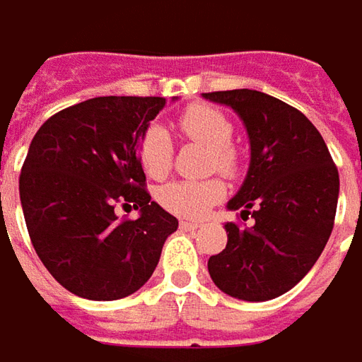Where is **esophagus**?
<instances>
[{
    "label": "esophagus",
    "mask_w": 362,
    "mask_h": 362,
    "mask_svg": "<svg viewBox=\"0 0 362 362\" xmlns=\"http://www.w3.org/2000/svg\"><path fill=\"white\" fill-rule=\"evenodd\" d=\"M180 228H182V230L194 232V230H196V228H200V226H198L196 222H188V220H182V222H180Z\"/></svg>",
    "instance_id": "obj_1"
}]
</instances>
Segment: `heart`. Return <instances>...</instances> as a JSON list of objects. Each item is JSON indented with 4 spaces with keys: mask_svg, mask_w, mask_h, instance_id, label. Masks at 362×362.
I'll list each match as a JSON object with an SVG mask.
<instances>
[{
    "mask_svg": "<svg viewBox=\"0 0 362 362\" xmlns=\"http://www.w3.org/2000/svg\"><path fill=\"white\" fill-rule=\"evenodd\" d=\"M182 134L192 142L210 150V166L222 174H236L238 154L230 146L232 122L220 110L204 104L190 106L180 116ZM140 160L150 178H164L172 166V140L168 132L152 126L140 142ZM226 188L218 178L208 180H176L160 188L158 200L168 212L184 218H202L224 198Z\"/></svg>",
    "mask_w": 362,
    "mask_h": 362,
    "instance_id": "1",
    "label": "heart"
}]
</instances>
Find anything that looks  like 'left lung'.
Segmentation results:
<instances>
[{
  "label": "left lung",
  "mask_w": 362,
  "mask_h": 362,
  "mask_svg": "<svg viewBox=\"0 0 362 362\" xmlns=\"http://www.w3.org/2000/svg\"><path fill=\"white\" fill-rule=\"evenodd\" d=\"M243 119L250 164L228 210L250 228L226 222V248L210 256L208 272L228 296L262 303L288 293L315 267L329 240L339 170L322 136L296 107L256 90L202 94Z\"/></svg>",
  "instance_id": "1"
}]
</instances>
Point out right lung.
Returning <instances> with one entry per match:
<instances>
[{"label": "right lung", "mask_w": 362, "mask_h": 362, "mask_svg": "<svg viewBox=\"0 0 362 362\" xmlns=\"http://www.w3.org/2000/svg\"><path fill=\"white\" fill-rule=\"evenodd\" d=\"M164 106L166 98H92L57 112L33 136L19 176L23 216L40 260L76 296L118 300L136 293L178 228L144 190L138 156ZM118 202L141 216L119 219Z\"/></svg>", "instance_id": "add662e5"}]
</instances>
